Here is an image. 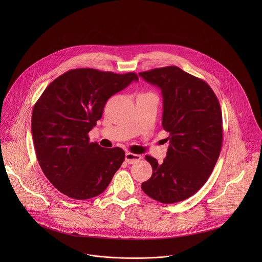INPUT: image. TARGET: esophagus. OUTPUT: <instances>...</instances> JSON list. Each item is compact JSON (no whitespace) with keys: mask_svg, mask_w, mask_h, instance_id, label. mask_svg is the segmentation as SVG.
<instances>
[{"mask_svg":"<svg viewBox=\"0 0 262 262\" xmlns=\"http://www.w3.org/2000/svg\"><path fill=\"white\" fill-rule=\"evenodd\" d=\"M141 159V155L139 154H134L132 152H126V155H125V160L127 163L129 164H132V163H135L136 161L140 160Z\"/></svg>","mask_w":262,"mask_h":262,"instance_id":"34e87169","label":"esophagus"}]
</instances>
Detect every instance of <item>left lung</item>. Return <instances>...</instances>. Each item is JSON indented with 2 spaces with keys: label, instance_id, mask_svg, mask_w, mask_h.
Returning <instances> with one entry per match:
<instances>
[{
  "label": "left lung",
  "instance_id": "obj_1",
  "mask_svg": "<svg viewBox=\"0 0 262 262\" xmlns=\"http://www.w3.org/2000/svg\"><path fill=\"white\" fill-rule=\"evenodd\" d=\"M139 75L161 90L162 128L169 134L162 163L145 156L152 176L141 188L163 204L187 200L206 184L221 152L223 121L218 98L205 80L178 67Z\"/></svg>",
  "mask_w": 262,
  "mask_h": 262
}]
</instances>
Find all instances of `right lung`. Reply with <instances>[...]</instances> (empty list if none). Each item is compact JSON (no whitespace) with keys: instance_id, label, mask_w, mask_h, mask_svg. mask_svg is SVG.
<instances>
[{"instance_id":"right-lung-1","label":"right lung","mask_w":262,"mask_h":262,"mask_svg":"<svg viewBox=\"0 0 262 262\" xmlns=\"http://www.w3.org/2000/svg\"><path fill=\"white\" fill-rule=\"evenodd\" d=\"M138 80L95 69H75L56 77L34 105L31 130L38 163L63 194L88 200L102 193L125 158L120 147L90 142L89 132L102 118L107 101Z\"/></svg>"}]
</instances>
